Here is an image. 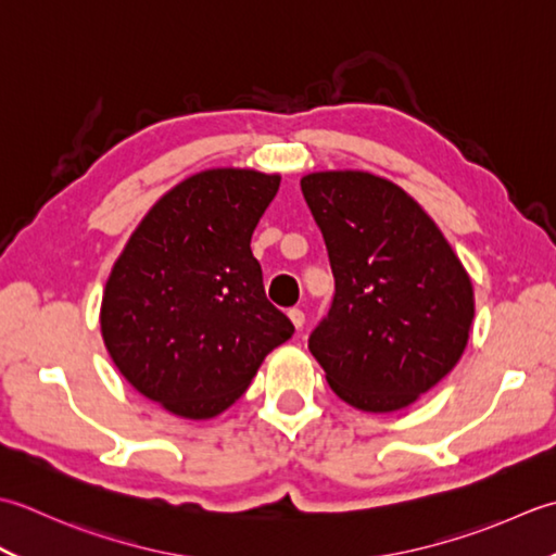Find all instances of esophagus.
I'll list each match as a JSON object with an SVG mask.
<instances>
[{
    "instance_id": "esophagus-1",
    "label": "esophagus",
    "mask_w": 556,
    "mask_h": 556,
    "mask_svg": "<svg viewBox=\"0 0 556 556\" xmlns=\"http://www.w3.org/2000/svg\"><path fill=\"white\" fill-rule=\"evenodd\" d=\"M288 316H290V321H292V326H294V328H298V331H300V328L304 326V312H302V309H298V307H292V309L288 312Z\"/></svg>"
}]
</instances>
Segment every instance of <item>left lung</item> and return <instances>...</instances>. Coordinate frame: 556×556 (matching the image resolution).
I'll return each instance as SVG.
<instances>
[{
	"label": "left lung",
	"mask_w": 556,
	"mask_h": 556,
	"mask_svg": "<svg viewBox=\"0 0 556 556\" xmlns=\"http://www.w3.org/2000/svg\"><path fill=\"white\" fill-rule=\"evenodd\" d=\"M336 278L309 350L338 399L365 413L413 405L458 365L475 319L468 270L407 191L362 169L300 179Z\"/></svg>",
	"instance_id": "left-lung-1"
}]
</instances>
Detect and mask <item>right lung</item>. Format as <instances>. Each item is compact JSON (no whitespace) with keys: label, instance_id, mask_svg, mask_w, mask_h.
Segmentation results:
<instances>
[{"label":"right lung","instance_id":"1","mask_svg":"<svg viewBox=\"0 0 556 556\" xmlns=\"http://www.w3.org/2000/svg\"><path fill=\"white\" fill-rule=\"evenodd\" d=\"M280 175L213 167L143 215L100 304L108 353L131 387L187 420L240 399L294 326L266 300L252 232Z\"/></svg>","mask_w":556,"mask_h":556}]
</instances>
